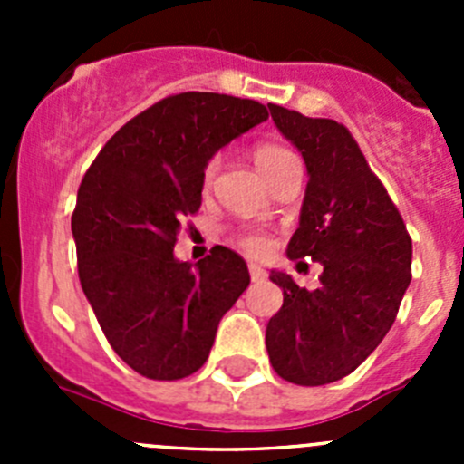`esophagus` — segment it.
<instances>
[{
    "label": "esophagus",
    "instance_id": "1",
    "mask_svg": "<svg viewBox=\"0 0 464 464\" xmlns=\"http://www.w3.org/2000/svg\"><path fill=\"white\" fill-rule=\"evenodd\" d=\"M249 276L254 283H265L266 280V271L260 265H249Z\"/></svg>",
    "mask_w": 464,
    "mask_h": 464
}]
</instances>
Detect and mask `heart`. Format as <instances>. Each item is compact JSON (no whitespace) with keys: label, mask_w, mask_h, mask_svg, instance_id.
Here are the masks:
<instances>
[{"label":"heart","mask_w":464,"mask_h":464,"mask_svg":"<svg viewBox=\"0 0 464 464\" xmlns=\"http://www.w3.org/2000/svg\"><path fill=\"white\" fill-rule=\"evenodd\" d=\"M254 159H256V163H258L262 175H265L266 179H269V177L274 175V172H278L280 168L285 166V163L294 161V159H296V157H294V154L289 152V150L285 148V145L260 143L258 148L254 150ZM215 172H218V159L208 161V166H206V170H204V186L213 184ZM242 246H245V249L249 251V254L260 256V254H265V251H266V240L262 236H245V237H242Z\"/></svg>","instance_id":"1"}]
</instances>
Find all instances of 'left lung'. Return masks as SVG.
I'll list each match as a JSON object with an SVG mask.
<instances>
[{
    "mask_svg": "<svg viewBox=\"0 0 464 464\" xmlns=\"http://www.w3.org/2000/svg\"><path fill=\"white\" fill-rule=\"evenodd\" d=\"M269 111L310 177L287 256L321 262L323 274L307 292L271 271L283 307L266 323V353L287 382L323 386L350 375L388 334L411 283L413 245L348 128L271 102Z\"/></svg>",
    "mask_w": 464,
    "mask_h": 464,
    "instance_id": "1",
    "label": "left lung"
}]
</instances>
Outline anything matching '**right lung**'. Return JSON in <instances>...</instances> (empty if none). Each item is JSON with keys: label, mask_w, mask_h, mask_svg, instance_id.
Segmentation results:
<instances>
[{"label": "right lung", "mask_w": 464, "mask_h": 464, "mask_svg": "<svg viewBox=\"0 0 464 464\" xmlns=\"http://www.w3.org/2000/svg\"><path fill=\"white\" fill-rule=\"evenodd\" d=\"M266 119L249 98L168 96L128 121L82 177L72 215L82 292L139 375L172 382L199 371L219 321L249 287L246 262L227 246L198 265L172 249L181 219L202 206L213 154Z\"/></svg>", "instance_id": "1"}]
</instances>
